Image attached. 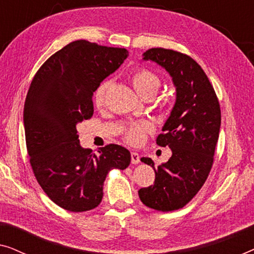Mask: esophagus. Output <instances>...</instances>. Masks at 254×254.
<instances>
[{"label": "esophagus", "mask_w": 254, "mask_h": 254, "mask_svg": "<svg viewBox=\"0 0 254 254\" xmlns=\"http://www.w3.org/2000/svg\"><path fill=\"white\" fill-rule=\"evenodd\" d=\"M130 156H131V163H133V164H138V163L141 162L140 161V155H138L137 152L133 151L130 154Z\"/></svg>", "instance_id": "34e87169"}]
</instances>
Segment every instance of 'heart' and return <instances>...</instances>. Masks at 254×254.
I'll return each mask as SVG.
<instances>
[{
  "instance_id": "heart-1",
  "label": "heart",
  "mask_w": 254,
  "mask_h": 254,
  "mask_svg": "<svg viewBox=\"0 0 254 254\" xmlns=\"http://www.w3.org/2000/svg\"><path fill=\"white\" fill-rule=\"evenodd\" d=\"M133 85L137 93L144 98L145 96L156 95L158 89L161 88V79L155 72L148 69H140L133 75ZM107 83L103 82L96 89L93 95V104L96 107L104 106L105 104ZM155 129V125L150 120H142L137 123H131L125 130V138L131 144H141L145 140L149 133H152Z\"/></svg>"
}]
</instances>
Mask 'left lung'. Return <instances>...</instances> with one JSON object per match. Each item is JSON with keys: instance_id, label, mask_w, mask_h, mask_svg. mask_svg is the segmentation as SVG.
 Here are the masks:
<instances>
[{"instance_id": "obj_1", "label": "left lung", "mask_w": 254, "mask_h": 254, "mask_svg": "<svg viewBox=\"0 0 254 254\" xmlns=\"http://www.w3.org/2000/svg\"><path fill=\"white\" fill-rule=\"evenodd\" d=\"M142 57L171 76L176 103L156 140L172 156L158 168L151 158H141L156 176L154 185L141 189L138 196L152 209L177 210L195 196L209 175L221 127L220 104L207 75L189 55L151 48Z\"/></svg>"}]
</instances>
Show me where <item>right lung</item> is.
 Here are the masks:
<instances>
[{"instance_id": "add662e5", "label": "right lung", "mask_w": 254, "mask_h": 254, "mask_svg": "<svg viewBox=\"0 0 254 254\" xmlns=\"http://www.w3.org/2000/svg\"><path fill=\"white\" fill-rule=\"evenodd\" d=\"M125 48L76 40L52 55L34 75L24 105L26 148L36 178L65 210H91L103 199L110 170H125L130 152L118 144L83 148L76 126L93 114L92 96L123 64Z\"/></svg>"}]
</instances>
